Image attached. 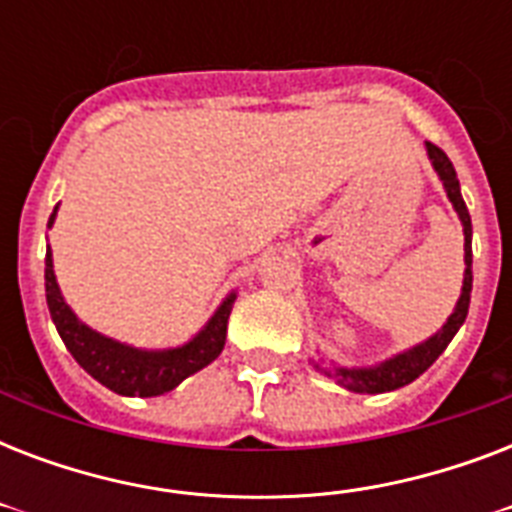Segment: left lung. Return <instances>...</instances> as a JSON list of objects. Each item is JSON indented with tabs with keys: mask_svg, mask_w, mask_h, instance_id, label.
<instances>
[{
	"mask_svg": "<svg viewBox=\"0 0 512 512\" xmlns=\"http://www.w3.org/2000/svg\"><path fill=\"white\" fill-rule=\"evenodd\" d=\"M428 148V159L436 170L438 180L444 183V191L452 201L454 212L460 217L462 233H465V276H462V292L460 300L454 305L452 316L446 319V324L438 329L436 335H430L425 342H417L412 348L401 350L396 356L385 358L380 364L372 366H337L332 364L329 369H324V361H313V366L324 372L327 377H335L342 388L353 390V393H388V390H398L414 382L425 369H428L433 361H436L441 353L446 350V345L452 342V337L460 332V327L468 319L470 308V289H473V225H470V212L465 207V199L460 193V180H457V172H454L449 156L441 151L433 143H425Z\"/></svg>",
	"mask_w": 512,
	"mask_h": 512,
	"instance_id": "obj_1",
	"label": "left lung"
}]
</instances>
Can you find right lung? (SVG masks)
Wrapping results in <instances>:
<instances>
[{
    "instance_id": "1",
    "label": "right lung",
    "mask_w": 512,
    "mask_h": 512,
    "mask_svg": "<svg viewBox=\"0 0 512 512\" xmlns=\"http://www.w3.org/2000/svg\"><path fill=\"white\" fill-rule=\"evenodd\" d=\"M55 215H58V207L52 209L47 228H52ZM44 292H47L52 324L58 329L60 340L66 342L68 353L76 358V364L119 396L140 398L170 393L185 377H191L220 356L225 345V332H228V316H231L233 300H236V292H231L217 305L212 319L183 345L148 350L100 335L84 321H79V316L71 311V305L66 303V297L58 287L50 244H47V257H44Z\"/></svg>"
}]
</instances>
